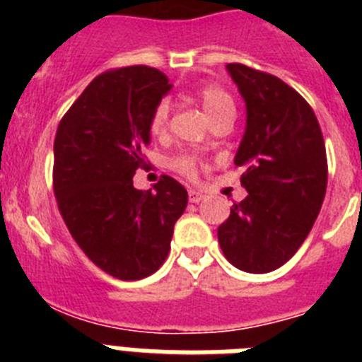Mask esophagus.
<instances>
[{"instance_id": "1", "label": "esophagus", "mask_w": 362, "mask_h": 362, "mask_svg": "<svg viewBox=\"0 0 362 362\" xmlns=\"http://www.w3.org/2000/svg\"><path fill=\"white\" fill-rule=\"evenodd\" d=\"M204 192L201 190H190L188 192V199H190V203H199V201L204 199Z\"/></svg>"}]
</instances>
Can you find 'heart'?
Segmentation results:
<instances>
[{
	"label": "heart",
	"mask_w": 362,
	"mask_h": 362,
	"mask_svg": "<svg viewBox=\"0 0 362 362\" xmlns=\"http://www.w3.org/2000/svg\"><path fill=\"white\" fill-rule=\"evenodd\" d=\"M192 95H194V98L197 99V103L203 107L204 114L209 116L210 121L225 116V114H233V112H235V105H233L232 95H230L223 86L217 85V83H204V85L197 86L196 90L192 92ZM168 116H170V105H168V101H159V103L153 107L152 114H150V134H153V136H161L166 130V124H168ZM170 166L175 172L187 175V177H196L197 156H194V153H179V156L170 159Z\"/></svg>",
	"instance_id": "obj_1"
}]
</instances>
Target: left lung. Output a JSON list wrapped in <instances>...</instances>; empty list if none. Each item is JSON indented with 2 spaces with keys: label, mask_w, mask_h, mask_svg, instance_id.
<instances>
[{
  "label": "left lung",
  "mask_w": 362,
  "mask_h": 362,
  "mask_svg": "<svg viewBox=\"0 0 362 362\" xmlns=\"http://www.w3.org/2000/svg\"><path fill=\"white\" fill-rule=\"evenodd\" d=\"M226 70L246 103V129L233 163L248 196L217 228L221 250L243 272L283 267L317 219L328 183L321 127L306 99L279 78L241 63Z\"/></svg>",
  "instance_id": "left-lung-1"
}]
</instances>
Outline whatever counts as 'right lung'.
Wrapping results in <instances>:
<instances>
[{
  "label": "right lung",
  "instance_id": "add662e5",
  "mask_svg": "<svg viewBox=\"0 0 362 362\" xmlns=\"http://www.w3.org/2000/svg\"><path fill=\"white\" fill-rule=\"evenodd\" d=\"M158 69L124 66L99 74L74 101L54 139V194L74 241L108 276H152L170 252L188 194L170 175L136 190L145 168L153 107L170 90Z\"/></svg>",
  "mask_w": 362,
  "mask_h": 362
}]
</instances>
